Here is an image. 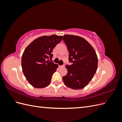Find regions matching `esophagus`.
Instances as JSON below:
<instances>
[{
  "instance_id": "esophagus-1",
  "label": "esophagus",
  "mask_w": 122,
  "mask_h": 122,
  "mask_svg": "<svg viewBox=\"0 0 122 122\" xmlns=\"http://www.w3.org/2000/svg\"><path fill=\"white\" fill-rule=\"evenodd\" d=\"M65 67L64 65H62V66L59 65V67H60V68H62V67Z\"/></svg>"
}]
</instances>
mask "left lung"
Listing matches in <instances>:
<instances>
[{"instance_id":"left-lung-1","label":"left lung","mask_w":122,"mask_h":122,"mask_svg":"<svg viewBox=\"0 0 122 122\" xmlns=\"http://www.w3.org/2000/svg\"><path fill=\"white\" fill-rule=\"evenodd\" d=\"M63 41L67 45L69 52V61L72 65L66 66L68 73L62 77V80L69 88L82 89L90 82L96 72V53L91 44L80 36L65 35Z\"/></svg>"}]
</instances>
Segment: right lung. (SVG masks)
Listing matches in <instances>:
<instances>
[{
  "instance_id": "obj_1",
  "label": "right lung",
  "mask_w": 122,
  "mask_h": 122,
  "mask_svg": "<svg viewBox=\"0 0 122 122\" xmlns=\"http://www.w3.org/2000/svg\"><path fill=\"white\" fill-rule=\"evenodd\" d=\"M62 39L61 36H44L36 39L26 48L22 56V68L32 86L41 88L50 84L58 65L49 60L52 58V50Z\"/></svg>"
}]
</instances>
